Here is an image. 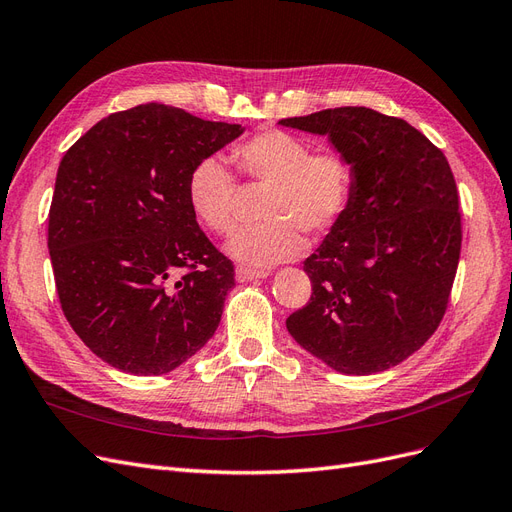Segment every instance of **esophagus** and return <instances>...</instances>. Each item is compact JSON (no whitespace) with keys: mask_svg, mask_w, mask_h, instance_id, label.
<instances>
[{"mask_svg":"<svg viewBox=\"0 0 512 512\" xmlns=\"http://www.w3.org/2000/svg\"><path fill=\"white\" fill-rule=\"evenodd\" d=\"M269 273L267 271H256V269H250V267H237L235 271V277L237 282H252V280H262V277H267Z\"/></svg>","mask_w":512,"mask_h":512,"instance_id":"esophagus-1","label":"esophagus"}]
</instances>
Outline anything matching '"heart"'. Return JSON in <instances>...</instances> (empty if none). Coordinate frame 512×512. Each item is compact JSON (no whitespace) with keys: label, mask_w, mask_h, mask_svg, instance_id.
<instances>
[{"label":"heart","mask_w":512,"mask_h":512,"mask_svg":"<svg viewBox=\"0 0 512 512\" xmlns=\"http://www.w3.org/2000/svg\"><path fill=\"white\" fill-rule=\"evenodd\" d=\"M239 173L267 185L260 200L265 220L239 230L230 254L245 265L269 267L297 258L305 237H322L344 218L352 200L354 170L337 149L312 151L284 130H265L232 149ZM188 203L215 235L237 228V179L220 156L200 158L188 175Z\"/></svg>","instance_id":"obj_1"}]
</instances>
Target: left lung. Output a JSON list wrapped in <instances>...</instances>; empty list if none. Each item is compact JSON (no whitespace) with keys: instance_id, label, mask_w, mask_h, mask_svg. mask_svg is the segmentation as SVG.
I'll list each match as a JSON object with an SVG mask.
<instances>
[{"instance_id":"1","label":"left lung","mask_w":512,"mask_h":512,"mask_svg":"<svg viewBox=\"0 0 512 512\" xmlns=\"http://www.w3.org/2000/svg\"><path fill=\"white\" fill-rule=\"evenodd\" d=\"M282 126L327 134L354 170L352 200L303 262L307 305L288 333L339 374L399 365L444 318L461 254L453 170L425 134L365 106L288 117Z\"/></svg>"}]
</instances>
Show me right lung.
Returning <instances> with one entry per match:
<instances>
[{"label":"right lung","mask_w":512,"mask_h":512,"mask_svg":"<svg viewBox=\"0 0 512 512\" xmlns=\"http://www.w3.org/2000/svg\"><path fill=\"white\" fill-rule=\"evenodd\" d=\"M241 132L151 102L104 117L61 158L49 211L55 288L104 363L168 374L218 329L235 267L198 228L188 175Z\"/></svg>","instance_id":"add662e5"}]
</instances>
